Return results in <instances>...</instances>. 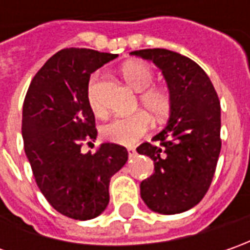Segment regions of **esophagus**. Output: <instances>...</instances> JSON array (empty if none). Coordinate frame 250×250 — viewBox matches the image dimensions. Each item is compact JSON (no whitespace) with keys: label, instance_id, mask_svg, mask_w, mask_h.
Here are the masks:
<instances>
[{"label":"esophagus","instance_id":"esophagus-1","mask_svg":"<svg viewBox=\"0 0 250 250\" xmlns=\"http://www.w3.org/2000/svg\"><path fill=\"white\" fill-rule=\"evenodd\" d=\"M128 156H129V159H133V157L136 156V150L132 149V147H130V149H128Z\"/></svg>","mask_w":250,"mask_h":250}]
</instances>
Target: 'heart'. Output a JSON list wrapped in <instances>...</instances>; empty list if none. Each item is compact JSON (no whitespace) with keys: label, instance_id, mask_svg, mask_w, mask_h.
Listing matches in <instances>:
<instances>
[{"label":"heart","instance_id":"1","mask_svg":"<svg viewBox=\"0 0 250 250\" xmlns=\"http://www.w3.org/2000/svg\"><path fill=\"white\" fill-rule=\"evenodd\" d=\"M122 78L135 91H142L139 96L140 105L154 118H164L169 111V94L160 87H150L154 82V73L147 63L130 61L121 68ZM99 75L94 73L87 84V103L96 115L103 114V105L99 99ZM149 115L146 112H136L129 117H121L110 121L101 128V136L107 142L132 146L143 138L150 129Z\"/></svg>","mask_w":250,"mask_h":250}]
</instances>
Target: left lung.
Here are the masks:
<instances>
[{"mask_svg": "<svg viewBox=\"0 0 250 250\" xmlns=\"http://www.w3.org/2000/svg\"><path fill=\"white\" fill-rule=\"evenodd\" d=\"M157 65L169 91V118L153 140L136 151L154 163L140 182V196L151 211L184 213L203 199L221 150L220 100L206 72L195 61L166 48L132 51Z\"/></svg>", "mask_w": 250, "mask_h": 250, "instance_id": "left-lung-1", "label": "left lung"}]
</instances>
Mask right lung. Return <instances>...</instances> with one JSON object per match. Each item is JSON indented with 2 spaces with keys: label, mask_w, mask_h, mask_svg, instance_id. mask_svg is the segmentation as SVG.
I'll return each instance as SVG.
<instances>
[{
  "label": "right lung",
  "mask_w": 250,
  "mask_h": 250,
  "mask_svg": "<svg viewBox=\"0 0 250 250\" xmlns=\"http://www.w3.org/2000/svg\"><path fill=\"white\" fill-rule=\"evenodd\" d=\"M117 57L61 50L36 73L24 97L22 136L36 184L58 213L75 220L105 210L111 177L128 161L126 149L115 143H101L96 153L81 150L83 140L97 138L87 103L90 75Z\"/></svg>",
  "instance_id": "add662e5"
}]
</instances>
